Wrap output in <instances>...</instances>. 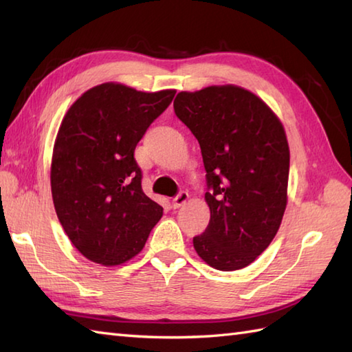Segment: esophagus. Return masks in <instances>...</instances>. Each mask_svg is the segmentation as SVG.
Wrapping results in <instances>:
<instances>
[{"label":"esophagus","mask_w":352,"mask_h":352,"mask_svg":"<svg viewBox=\"0 0 352 352\" xmlns=\"http://www.w3.org/2000/svg\"><path fill=\"white\" fill-rule=\"evenodd\" d=\"M189 199V193L188 192H180L178 193V195L172 199V207L174 208H178V207H182L183 204H186V201Z\"/></svg>","instance_id":"esophagus-1"}]
</instances>
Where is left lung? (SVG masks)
<instances>
[{"label": "left lung", "mask_w": 352, "mask_h": 352, "mask_svg": "<svg viewBox=\"0 0 352 352\" xmlns=\"http://www.w3.org/2000/svg\"><path fill=\"white\" fill-rule=\"evenodd\" d=\"M177 118L197 138L210 222L193 248L218 271L252 263L280 228L287 204L289 145L280 119L243 87L180 92Z\"/></svg>", "instance_id": "left-lung-1"}]
</instances>
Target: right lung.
Masks as SVG:
<instances>
[{"label":"right lung","mask_w":352,"mask_h":352,"mask_svg":"<svg viewBox=\"0 0 352 352\" xmlns=\"http://www.w3.org/2000/svg\"><path fill=\"white\" fill-rule=\"evenodd\" d=\"M174 95L104 83L63 118L51 163L52 201L72 245L95 263L133 258L162 218V206L142 190L134 149Z\"/></svg>","instance_id":"1"}]
</instances>
